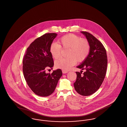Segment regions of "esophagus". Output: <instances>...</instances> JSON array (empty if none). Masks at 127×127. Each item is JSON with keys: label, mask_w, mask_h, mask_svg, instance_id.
Returning <instances> with one entry per match:
<instances>
[{"label": "esophagus", "mask_w": 127, "mask_h": 127, "mask_svg": "<svg viewBox=\"0 0 127 127\" xmlns=\"http://www.w3.org/2000/svg\"><path fill=\"white\" fill-rule=\"evenodd\" d=\"M67 72H68V71H66V70H62V73H63V74L67 73Z\"/></svg>", "instance_id": "obj_1"}]
</instances>
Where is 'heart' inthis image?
<instances>
[{
    "instance_id": "obj_1",
    "label": "heart",
    "mask_w": 127,
    "mask_h": 127,
    "mask_svg": "<svg viewBox=\"0 0 127 127\" xmlns=\"http://www.w3.org/2000/svg\"><path fill=\"white\" fill-rule=\"evenodd\" d=\"M58 43H52L49 51L54 59H58L61 56L62 48H68L66 58H61L55 61V66L63 70H68L77 62L84 61L89 54L90 45L89 41L82 39L80 36L75 34H68L62 36Z\"/></svg>"
}]
</instances>
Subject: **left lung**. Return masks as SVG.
<instances>
[{
	"mask_svg": "<svg viewBox=\"0 0 127 127\" xmlns=\"http://www.w3.org/2000/svg\"><path fill=\"white\" fill-rule=\"evenodd\" d=\"M81 32L90 43V51L86 59L77 66L86 71L82 75L81 72H76L77 79L74 86L80 95L87 96L94 93L102 84L106 73L108 60L102 44L90 33Z\"/></svg>",
	"mask_w": 127,
	"mask_h": 127,
	"instance_id": "8db88e82",
	"label": "left lung"
}]
</instances>
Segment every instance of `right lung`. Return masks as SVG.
Returning <instances> with one entry per match:
<instances>
[{
  "mask_svg": "<svg viewBox=\"0 0 127 127\" xmlns=\"http://www.w3.org/2000/svg\"><path fill=\"white\" fill-rule=\"evenodd\" d=\"M57 36L56 33H47L30 44L23 61L25 79L32 91L37 95L47 97L53 93L62 75L58 69L51 74L46 73L47 68H52L54 62L49 51L50 44Z\"/></svg>",
  "mask_w": 127,
  "mask_h": 127,
  "instance_id": "add662e5",
  "label": "right lung"
}]
</instances>
